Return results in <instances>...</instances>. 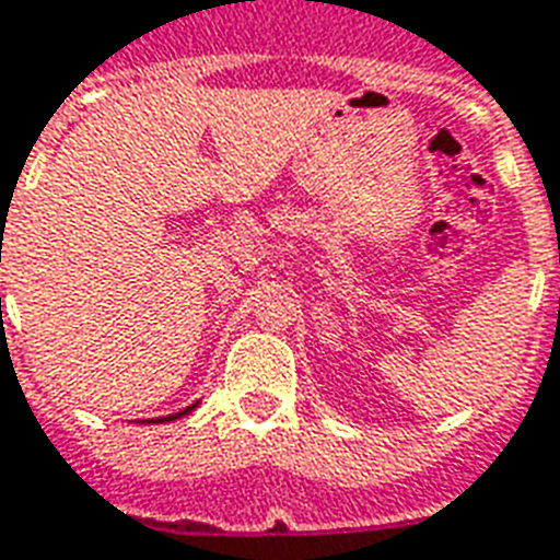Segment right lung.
Wrapping results in <instances>:
<instances>
[{"label":"right lung","instance_id":"obj_1","mask_svg":"<svg viewBox=\"0 0 560 560\" xmlns=\"http://www.w3.org/2000/svg\"><path fill=\"white\" fill-rule=\"evenodd\" d=\"M196 405H199V402L187 405L185 411H176V413H170V417H158V420H147V422H170V420H178V417H185V413H190V411H194Z\"/></svg>","mask_w":560,"mask_h":560}]
</instances>
